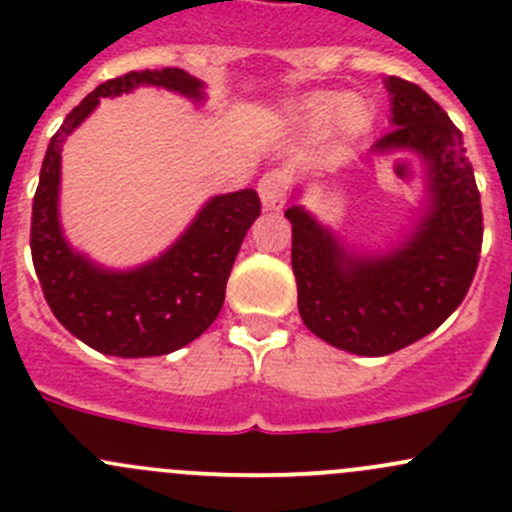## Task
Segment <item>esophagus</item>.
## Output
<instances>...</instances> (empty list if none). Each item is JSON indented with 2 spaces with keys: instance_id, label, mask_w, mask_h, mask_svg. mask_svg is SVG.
Listing matches in <instances>:
<instances>
[{
  "instance_id": "1",
  "label": "esophagus",
  "mask_w": 512,
  "mask_h": 512,
  "mask_svg": "<svg viewBox=\"0 0 512 512\" xmlns=\"http://www.w3.org/2000/svg\"><path fill=\"white\" fill-rule=\"evenodd\" d=\"M257 193H260L262 205L265 210H282L287 203V185H285V175L280 170H270L260 178L257 183Z\"/></svg>"
}]
</instances>
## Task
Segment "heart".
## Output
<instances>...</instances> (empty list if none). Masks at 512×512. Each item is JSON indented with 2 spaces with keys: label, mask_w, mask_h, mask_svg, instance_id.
I'll use <instances>...</instances> for the list:
<instances>
[{
  "label": "heart",
  "mask_w": 512,
  "mask_h": 512,
  "mask_svg": "<svg viewBox=\"0 0 512 512\" xmlns=\"http://www.w3.org/2000/svg\"><path fill=\"white\" fill-rule=\"evenodd\" d=\"M337 123L342 131H356L366 121V108L359 98L332 94H312L297 106V123L312 133H322L329 123Z\"/></svg>",
  "instance_id": "heart-1"
}]
</instances>
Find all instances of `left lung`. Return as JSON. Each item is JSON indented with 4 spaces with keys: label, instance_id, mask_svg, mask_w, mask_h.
Returning a JSON list of instances; mask_svg holds the SVG:
<instances>
[{
    "label": "left lung",
    "instance_id": "left-lung-1",
    "mask_svg": "<svg viewBox=\"0 0 512 512\" xmlns=\"http://www.w3.org/2000/svg\"><path fill=\"white\" fill-rule=\"evenodd\" d=\"M391 131L371 153L423 160V203L389 250H354L302 205L292 223V270L304 327L332 347L386 356L441 327L476 275L483 213L463 133L416 84L389 76ZM299 193V190H297Z\"/></svg>",
    "mask_w": 512,
    "mask_h": 512
}]
</instances>
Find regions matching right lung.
Here are the masks:
<instances>
[{
    "label": "right lung",
    "mask_w": 512,
    "mask_h": 512,
    "mask_svg": "<svg viewBox=\"0 0 512 512\" xmlns=\"http://www.w3.org/2000/svg\"><path fill=\"white\" fill-rule=\"evenodd\" d=\"M158 86L205 101V84L183 69L131 71L91 91L46 148L32 205V260L54 317L96 352L123 359L163 356L198 339L225 302L232 262L260 215L252 188L210 198L183 235L146 265L111 270L74 250L61 230V148L101 98Z\"/></svg>",
    "instance_id": "obj_1"
}]
</instances>
